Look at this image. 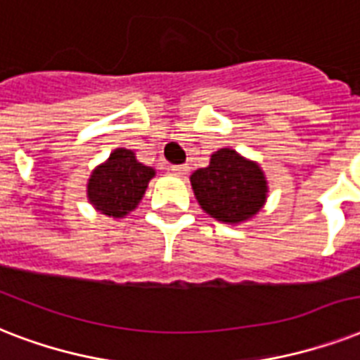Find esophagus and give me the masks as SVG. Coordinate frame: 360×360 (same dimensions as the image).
<instances>
[{
  "instance_id": "esophagus-1",
  "label": "esophagus",
  "mask_w": 360,
  "mask_h": 360,
  "mask_svg": "<svg viewBox=\"0 0 360 360\" xmlns=\"http://www.w3.org/2000/svg\"><path fill=\"white\" fill-rule=\"evenodd\" d=\"M172 174H176V176H184V174H188L189 167L188 165H172L171 167Z\"/></svg>"
}]
</instances>
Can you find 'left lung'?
<instances>
[{
    "label": "left lung",
    "mask_w": 360,
    "mask_h": 360,
    "mask_svg": "<svg viewBox=\"0 0 360 360\" xmlns=\"http://www.w3.org/2000/svg\"><path fill=\"white\" fill-rule=\"evenodd\" d=\"M200 208L224 224H242L263 208L269 186L261 167L233 148L214 152L210 165L191 174Z\"/></svg>",
    "instance_id": "left-lung-1"
}]
</instances>
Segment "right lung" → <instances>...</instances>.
Masks as SVG:
<instances>
[{
	"instance_id": "add662e5",
	"label": "right lung",
	"mask_w": 360,
	"mask_h": 360,
	"mask_svg": "<svg viewBox=\"0 0 360 360\" xmlns=\"http://www.w3.org/2000/svg\"><path fill=\"white\" fill-rule=\"evenodd\" d=\"M154 176V169L139 163L131 150L116 148L91 172L88 200L108 218H124L135 210Z\"/></svg>"
}]
</instances>
